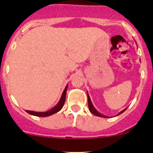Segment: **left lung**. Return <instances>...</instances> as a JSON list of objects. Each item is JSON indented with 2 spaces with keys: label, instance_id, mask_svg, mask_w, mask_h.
<instances>
[{
  "label": "left lung",
  "instance_id": "8db88e82",
  "mask_svg": "<svg viewBox=\"0 0 153 153\" xmlns=\"http://www.w3.org/2000/svg\"><path fill=\"white\" fill-rule=\"evenodd\" d=\"M87 96H88V106H89V109H90V111H91V113H92V114H94L95 116L102 117H106L104 116V115H102V114H99V113H98V112L97 111V110H96L95 109H94V107L93 106V105H92V103H91V98H90L89 95H87ZM125 110H126V109H124L123 111H121V113H120V114H121V113H123V112L125 111Z\"/></svg>",
  "mask_w": 153,
  "mask_h": 153
}]
</instances>
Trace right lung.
<instances>
[{
	"instance_id": "1",
	"label": "right lung",
	"mask_w": 153,
	"mask_h": 153,
	"mask_svg": "<svg viewBox=\"0 0 153 153\" xmlns=\"http://www.w3.org/2000/svg\"><path fill=\"white\" fill-rule=\"evenodd\" d=\"M67 86H66V88H65L64 91H63V93L62 94V97H61V99L59 102L56 105H55L53 109H51V110H49L48 112H34V111H30V110H26L27 113H28L29 114H32V115H34V116H37V117H48L50 116L51 114H54L55 113H57L60 110V109H62V106H63V105H64L65 102V99H66V94H67Z\"/></svg>"
}]
</instances>
